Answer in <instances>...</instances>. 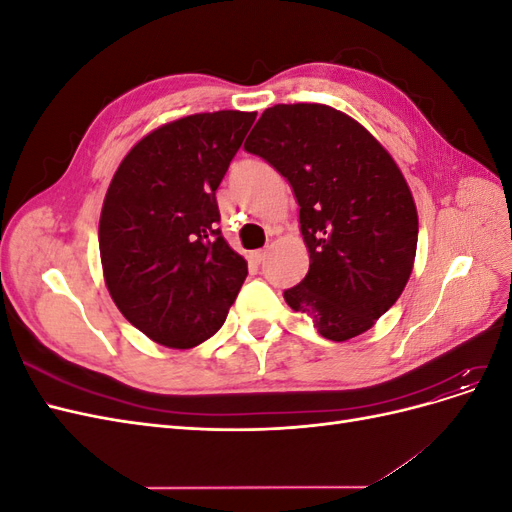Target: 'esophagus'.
Masks as SVG:
<instances>
[{"instance_id":"obj_1","label":"esophagus","mask_w":512,"mask_h":512,"mask_svg":"<svg viewBox=\"0 0 512 512\" xmlns=\"http://www.w3.org/2000/svg\"><path fill=\"white\" fill-rule=\"evenodd\" d=\"M265 256H267V250H256V252L250 254V260L256 262V265H260V262L265 260Z\"/></svg>"}]
</instances>
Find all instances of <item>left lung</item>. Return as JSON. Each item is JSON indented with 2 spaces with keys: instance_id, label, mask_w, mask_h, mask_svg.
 Wrapping results in <instances>:
<instances>
[{
  "instance_id": "obj_1",
  "label": "left lung",
  "mask_w": 512,
  "mask_h": 512,
  "mask_svg": "<svg viewBox=\"0 0 512 512\" xmlns=\"http://www.w3.org/2000/svg\"><path fill=\"white\" fill-rule=\"evenodd\" d=\"M245 149L290 181L309 252L303 282L284 292L322 337L374 327L414 267L418 213L410 185L378 138L327 104H275Z\"/></svg>"
}]
</instances>
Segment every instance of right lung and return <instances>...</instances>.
<instances>
[{
    "label": "right lung",
    "mask_w": 512,
    "mask_h": 512,
    "mask_svg": "<svg viewBox=\"0 0 512 512\" xmlns=\"http://www.w3.org/2000/svg\"><path fill=\"white\" fill-rule=\"evenodd\" d=\"M256 113L168 121L121 160L100 213V260L117 309L151 342L188 350L218 331L247 262L218 228L215 190Z\"/></svg>",
    "instance_id": "1"
}]
</instances>
